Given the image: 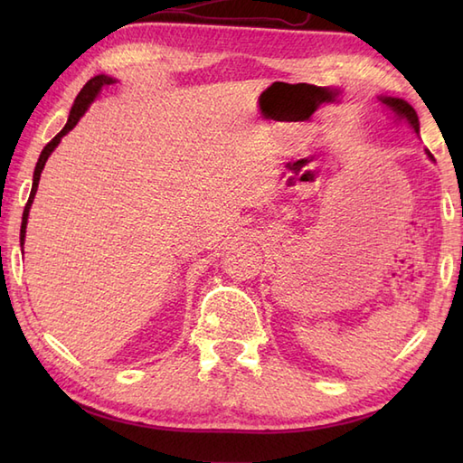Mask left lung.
Here are the masks:
<instances>
[{
	"label": "left lung",
	"mask_w": 463,
	"mask_h": 463,
	"mask_svg": "<svg viewBox=\"0 0 463 463\" xmlns=\"http://www.w3.org/2000/svg\"><path fill=\"white\" fill-rule=\"evenodd\" d=\"M382 105L386 107V109L390 111L392 119H394L396 123L398 121H406L411 129H414L416 133H420V121H418V113L414 111V107H411L408 101L404 99H398V97H380ZM428 156L431 161H434V156H431L430 151H426Z\"/></svg>",
	"instance_id": "1"
}]
</instances>
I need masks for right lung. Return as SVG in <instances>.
<instances>
[{
	"label": "right lung",
	"mask_w": 463,
	"mask_h": 463,
	"mask_svg": "<svg viewBox=\"0 0 463 463\" xmlns=\"http://www.w3.org/2000/svg\"><path fill=\"white\" fill-rule=\"evenodd\" d=\"M111 83H115V80H113V77H107V75H95L93 80L87 81V83L83 85V90L80 91V95H77V99H75V103H73V107H71V111H69V119H67L65 127L53 137L52 141H49V143L43 146L42 155H39V161H37L35 171H33L32 193H29V199H27V204H25V209H24V216H22V232H19V244H22V247H24V242H25V229H27L29 209H32V203H33L35 193H37L39 176H42V171H43V166H45V163H47V159H49V155H52V153L55 151V146L59 145V141H61V137L67 135L69 131H71L73 127L77 125V121H80L81 117L85 115V111L90 109V105L95 101L97 93H99L105 85H111Z\"/></svg>",
	"instance_id": "add662e5"
}]
</instances>
